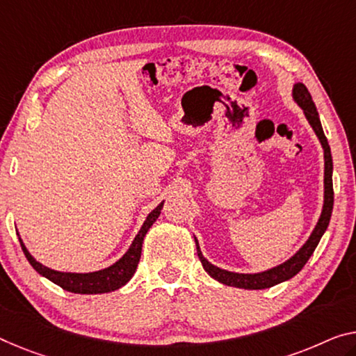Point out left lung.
<instances>
[{
    "label": "left lung",
    "mask_w": 356,
    "mask_h": 356,
    "mask_svg": "<svg viewBox=\"0 0 356 356\" xmlns=\"http://www.w3.org/2000/svg\"><path fill=\"white\" fill-rule=\"evenodd\" d=\"M293 100L298 103V106L302 109L305 119H307L310 127L314 129L315 135L318 136V141L321 147H323V159H325V193H323V209H321V215L316 221L314 231L309 235V238L305 240L302 247H300L296 253H294L291 258L286 259L282 264L275 267H270L264 272H256V273H240V272H231L226 269H221L205 258L200 251L199 240L195 238V248H197V256L204 266L205 272L209 273L210 277L215 278L222 285L234 286V288H243V289H266L270 286H275L278 283L286 282L289 278H293L296 273L300 272V269L305 266V262L314 254V251L318 245L320 238L323 237L326 232L327 224L331 220L332 213V205H334V191H332V157H331V147L327 145V140L323 132V127H321L318 111H316V106L314 100H312L310 92L307 90L302 83H296L293 86Z\"/></svg>",
    "instance_id": "1"
}]
</instances>
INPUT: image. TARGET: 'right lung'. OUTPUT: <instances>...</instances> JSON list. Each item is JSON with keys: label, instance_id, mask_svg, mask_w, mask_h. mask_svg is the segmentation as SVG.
<instances>
[{"label": "right lung", "instance_id": "add662e5", "mask_svg": "<svg viewBox=\"0 0 356 356\" xmlns=\"http://www.w3.org/2000/svg\"><path fill=\"white\" fill-rule=\"evenodd\" d=\"M163 207V202L152 210L149 215L146 216L143 226L135 235L132 245L129 250L125 251L122 258H119L114 264L105 267V269L95 270V272H60L54 270L51 267L41 264L40 261L33 258L31 253L26 250L24 240H20L22 250H24L25 258L29 259L33 269H35L40 275L46 277L47 280L56 283L60 288H63L65 291L76 293V294H102V293H111L116 289L122 288L130 278L134 277L138 266V261L141 258V247H143L145 235L149 231L152 224L156 222L157 218L161 215V210ZM19 235V232H17Z\"/></svg>", "mask_w": 356, "mask_h": 356}]
</instances>
